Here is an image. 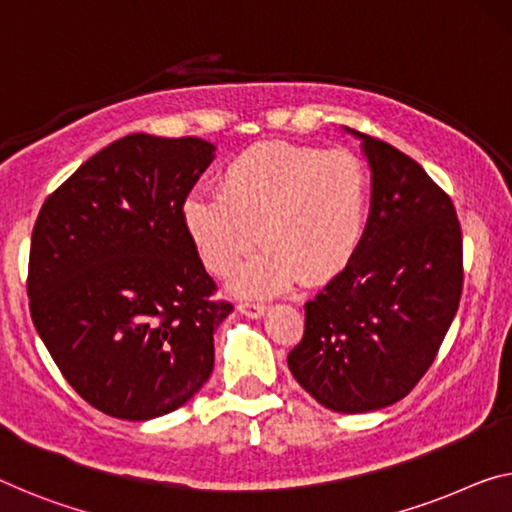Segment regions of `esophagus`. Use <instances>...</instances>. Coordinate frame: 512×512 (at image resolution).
Listing matches in <instances>:
<instances>
[{
  "instance_id": "obj_1",
  "label": "esophagus",
  "mask_w": 512,
  "mask_h": 512,
  "mask_svg": "<svg viewBox=\"0 0 512 512\" xmlns=\"http://www.w3.org/2000/svg\"><path fill=\"white\" fill-rule=\"evenodd\" d=\"M238 311H240L242 316H245V318L258 320V318H263V316H265L267 306H263V304H249V302H245V304H238Z\"/></svg>"
}]
</instances>
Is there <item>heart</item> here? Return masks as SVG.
<instances>
[{
	"label": "heart",
	"mask_w": 512,
	"mask_h": 512,
	"mask_svg": "<svg viewBox=\"0 0 512 512\" xmlns=\"http://www.w3.org/2000/svg\"><path fill=\"white\" fill-rule=\"evenodd\" d=\"M371 212V178L359 157L283 141L251 146L222 169L217 194L192 192L180 217L206 270L233 274L231 293L265 300L297 281L325 286L359 256Z\"/></svg>",
	"instance_id": "obj_1"
}]
</instances>
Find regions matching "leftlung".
<instances>
[{
	"instance_id": "left-lung-1",
	"label": "left lung",
	"mask_w": 512,
	"mask_h": 512,
	"mask_svg": "<svg viewBox=\"0 0 512 512\" xmlns=\"http://www.w3.org/2000/svg\"><path fill=\"white\" fill-rule=\"evenodd\" d=\"M343 130L371 167L366 238L304 304L288 368L327 410L361 414L405 398L435 361L462 295V233L451 199L412 157Z\"/></svg>"
}]
</instances>
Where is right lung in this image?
<instances>
[{"instance_id": "add662e5", "label": "right lung", "mask_w": 512, "mask_h": 512, "mask_svg": "<svg viewBox=\"0 0 512 512\" xmlns=\"http://www.w3.org/2000/svg\"><path fill=\"white\" fill-rule=\"evenodd\" d=\"M199 137L128 135L47 196L31 233L29 309L86 403L125 421L178 410L215 366L231 304L208 277L180 206L215 160Z\"/></svg>"}]
</instances>
